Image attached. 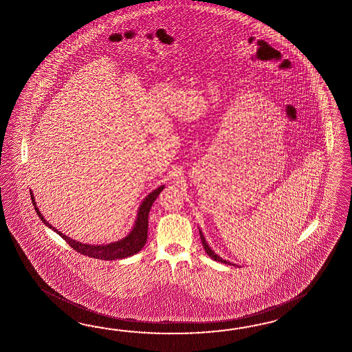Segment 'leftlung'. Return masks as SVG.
I'll list each match as a JSON object with an SVG mask.
<instances>
[{"label":"left lung","instance_id":"obj_1","mask_svg":"<svg viewBox=\"0 0 352 352\" xmlns=\"http://www.w3.org/2000/svg\"><path fill=\"white\" fill-rule=\"evenodd\" d=\"M199 236H201V241H202V245H204V248L206 250L207 254L210 256V257L212 258L214 261H217V262H221V263H225V265H232V266H238V265H235V263H232V262H229V261H226V259H223V258L220 257L219 254H216L212 249L210 248V245L207 244L206 239H205V236H204V234L202 232L199 230Z\"/></svg>","mask_w":352,"mask_h":352}]
</instances>
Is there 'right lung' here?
<instances>
[{
	"label": "right lung",
	"mask_w": 352,
	"mask_h": 352,
	"mask_svg": "<svg viewBox=\"0 0 352 352\" xmlns=\"http://www.w3.org/2000/svg\"><path fill=\"white\" fill-rule=\"evenodd\" d=\"M163 189L164 186H160L144 198V201L141 202V205L138 207V217L135 220V225H133L132 230L129 232V235H126L123 239L113 241L109 244H99V245L80 243L78 240L71 239L67 235L58 232L56 228H53V225H51L44 219L43 214H41L39 208L36 207L34 195H33L32 190H30V196H32V202L34 205L35 211H36V214L39 216V219L43 221L45 226H48L53 232H57L60 238L66 240V243H69L71 248L75 249L76 252L84 254V256H87V257L104 259V261H114V259L131 257V256L136 254L141 249L144 248L146 240H147L148 212H150V208L153 206L155 199L160 195V192Z\"/></svg>",
	"instance_id": "obj_1"
}]
</instances>
